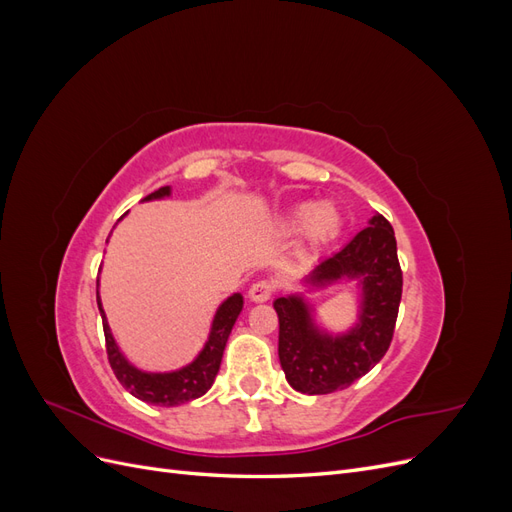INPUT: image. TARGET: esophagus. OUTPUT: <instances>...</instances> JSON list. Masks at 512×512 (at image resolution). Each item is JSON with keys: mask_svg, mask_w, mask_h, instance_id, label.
Instances as JSON below:
<instances>
[{"mask_svg": "<svg viewBox=\"0 0 512 512\" xmlns=\"http://www.w3.org/2000/svg\"><path fill=\"white\" fill-rule=\"evenodd\" d=\"M271 294H273V284L267 280H258L256 284H252L250 292H247V297H250V301H254V303H265L271 299Z\"/></svg>", "mask_w": 512, "mask_h": 512, "instance_id": "esophagus-1", "label": "esophagus"}]
</instances>
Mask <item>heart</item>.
<instances>
[{"instance_id":"obj_1","label":"heart","mask_w":512,"mask_h":512,"mask_svg":"<svg viewBox=\"0 0 512 512\" xmlns=\"http://www.w3.org/2000/svg\"><path fill=\"white\" fill-rule=\"evenodd\" d=\"M292 226L301 228L307 239L329 241L342 230V215H339L337 207L331 203H318L314 207L303 205L294 211Z\"/></svg>"}]
</instances>
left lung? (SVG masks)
<instances>
[{
    "label": "left lung",
    "instance_id": "obj_1",
    "mask_svg": "<svg viewBox=\"0 0 512 512\" xmlns=\"http://www.w3.org/2000/svg\"><path fill=\"white\" fill-rule=\"evenodd\" d=\"M342 280L361 290L359 318L346 333L318 327L314 307L301 294L273 301L280 318V363L288 384L305 395L348 389L380 363L391 346L401 301V267L393 226L380 213L342 250L324 258L305 284L324 288Z\"/></svg>",
    "mask_w": 512,
    "mask_h": 512
}]
</instances>
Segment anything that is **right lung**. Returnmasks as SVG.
<instances>
[{"instance_id": "right-lung-1", "label": "right lung", "mask_w": 512, "mask_h": 512, "mask_svg": "<svg viewBox=\"0 0 512 512\" xmlns=\"http://www.w3.org/2000/svg\"><path fill=\"white\" fill-rule=\"evenodd\" d=\"M166 196H170V185H164V188L145 196L143 200H158ZM98 309H100L104 337H106L108 363H111L117 380L123 384V389H128L134 397L145 401V404L170 408V406H181L185 401H192L196 397H203L211 389V384L220 371L228 335L232 327H235V322L243 309V297L239 292H235L218 307L203 350L198 352V356L192 363L175 371H143L134 367L119 350L115 337L111 333V327H108V320L100 301V292H98Z\"/></svg>"}]
</instances>
